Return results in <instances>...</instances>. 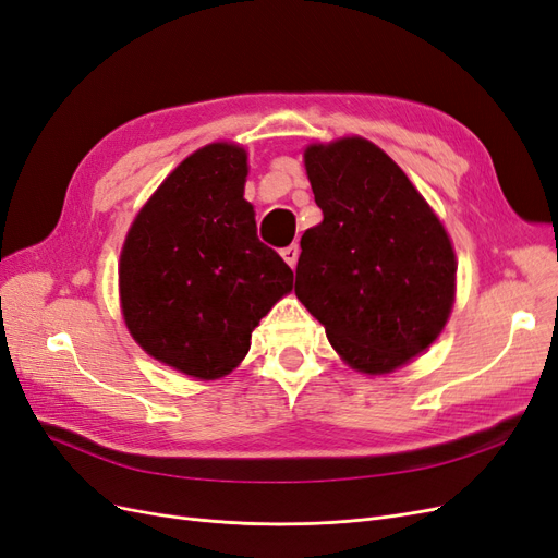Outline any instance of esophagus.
Returning a JSON list of instances; mask_svg holds the SVG:
<instances>
[{
    "instance_id": "34e87169",
    "label": "esophagus",
    "mask_w": 558,
    "mask_h": 558,
    "mask_svg": "<svg viewBox=\"0 0 558 558\" xmlns=\"http://www.w3.org/2000/svg\"><path fill=\"white\" fill-rule=\"evenodd\" d=\"M298 256H300V248H298L295 244L281 248V258L286 260V265H289V267H295V265H298Z\"/></svg>"
}]
</instances>
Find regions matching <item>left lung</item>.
Instances as JSON below:
<instances>
[{"instance_id":"left-lung-1","label":"left lung","mask_w":558,"mask_h":558,"mask_svg":"<svg viewBox=\"0 0 558 558\" xmlns=\"http://www.w3.org/2000/svg\"><path fill=\"white\" fill-rule=\"evenodd\" d=\"M302 160L324 221L300 240L295 295L351 369L391 375L451 316L449 232L400 165L359 134L307 144Z\"/></svg>"}]
</instances>
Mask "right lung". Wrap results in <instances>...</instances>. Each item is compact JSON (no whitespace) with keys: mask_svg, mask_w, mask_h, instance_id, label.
<instances>
[{"mask_svg":"<svg viewBox=\"0 0 558 558\" xmlns=\"http://www.w3.org/2000/svg\"><path fill=\"white\" fill-rule=\"evenodd\" d=\"M246 177L242 144L197 148L134 216L118 260L132 340L199 381L230 375L260 318L293 291L291 267L256 238Z\"/></svg>","mask_w":558,"mask_h":558,"instance_id":"right-lung-1","label":"right lung"}]
</instances>
